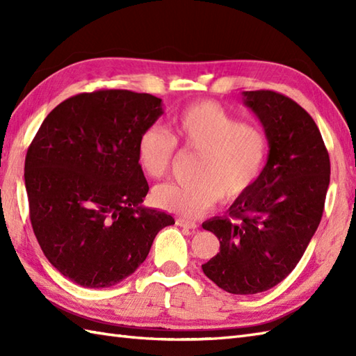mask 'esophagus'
<instances>
[{
  "label": "esophagus",
  "mask_w": 356,
  "mask_h": 356,
  "mask_svg": "<svg viewBox=\"0 0 356 356\" xmlns=\"http://www.w3.org/2000/svg\"><path fill=\"white\" fill-rule=\"evenodd\" d=\"M176 225L180 226V228H184V229H191V231L197 229V225H195L194 222L186 220V218H182V217H177L176 218Z\"/></svg>",
  "instance_id": "1"
}]
</instances>
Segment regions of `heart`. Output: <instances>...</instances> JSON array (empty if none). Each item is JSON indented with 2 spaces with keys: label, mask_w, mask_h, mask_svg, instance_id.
I'll return each instance as SVG.
<instances>
[{
  "label": "heart",
  "mask_w": 356,
  "mask_h": 356,
  "mask_svg": "<svg viewBox=\"0 0 356 356\" xmlns=\"http://www.w3.org/2000/svg\"><path fill=\"white\" fill-rule=\"evenodd\" d=\"M166 131L149 127L139 136L136 156L149 179L170 171L176 145L195 151L190 184H163L153 190L157 208L186 218L202 216L216 202H234L261 176L268 159V138L259 125L240 122L214 101L188 105L174 115Z\"/></svg>",
  "instance_id": "b5f03b06"
}]
</instances>
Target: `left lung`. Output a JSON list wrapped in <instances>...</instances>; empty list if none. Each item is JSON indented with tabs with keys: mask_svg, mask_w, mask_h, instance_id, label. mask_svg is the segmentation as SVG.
Listing matches in <instances>:
<instances>
[{
	"mask_svg": "<svg viewBox=\"0 0 356 356\" xmlns=\"http://www.w3.org/2000/svg\"><path fill=\"white\" fill-rule=\"evenodd\" d=\"M243 96L266 133L268 163L228 216L202 225L220 241L202 269L220 289L252 295L283 282L303 257L323 217L330 161L315 120L291 97L272 90Z\"/></svg>",
	"mask_w": 356,
	"mask_h": 356,
	"instance_id": "obj_1",
	"label": "left lung"
}]
</instances>
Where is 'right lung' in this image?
Segmentation results:
<instances>
[{
  "mask_svg": "<svg viewBox=\"0 0 356 356\" xmlns=\"http://www.w3.org/2000/svg\"><path fill=\"white\" fill-rule=\"evenodd\" d=\"M162 113V99L148 93H79L49 113L30 143V222L47 260L76 284L122 282L147 259L157 232L174 223L140 205L149 188L136 148Z\"/></svg>",
  "mask_w": 356,
  "mask_h": 356,
  "instance_id": "1",
  "label": "right lung"
}]
</instances>
